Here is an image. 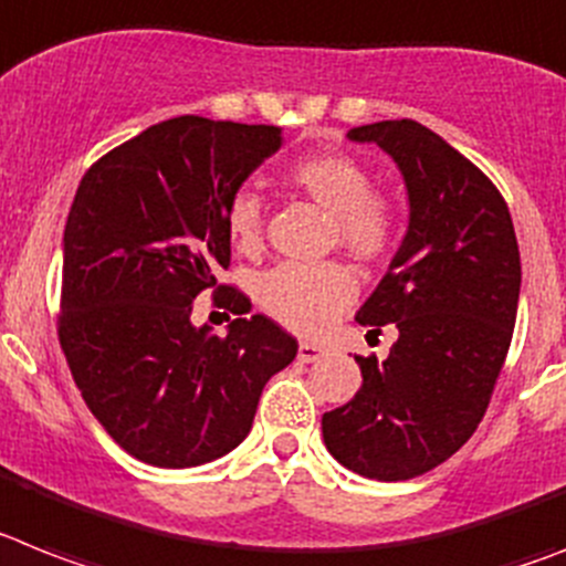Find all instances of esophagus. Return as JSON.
<instances>
[{
    "instance_id": "obj_1",
    "label": "esophagus",
    "mask_w": 566,
    "mask_h": 566,
    "mask_svg": "<svg viewBox=\"0 0 566 566\" xmlns=\"http://www.w3.org/2000/svg\"><path fill=\"white\" fill-rule=\"evenodd\" d=\"M321 355L323 346H317V343H301V349H297V357L303 364H315V360H321Z\"/></svg>"
}]
</instances>
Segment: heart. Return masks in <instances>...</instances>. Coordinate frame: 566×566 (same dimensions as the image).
Wrapping results in <instances>:
<instances>
[{
    "instance_id": "obj_1",
    "label": "heart",
    "mask_w": 566,
    "mask_h": 566,
    "mask_svg": "<svg viewBox=\"0 0 566 566\" xmlns=\"http://www.w3.org/2000/svg\"><path fill=\"white\" fill-rule=\"evenodd\" d=\"M286 182L332 214L329 243L343 245L366 265L384 263L400 243V214L384 191L371 188L369 168L352 154L329 151L297 159ZM263 202L254 191H237L226 206V231L234 249H263ZM355 297V277L343 263H280L258 283V301L269 317L301 335H321Z\"/></svg>"
}]
</instances>
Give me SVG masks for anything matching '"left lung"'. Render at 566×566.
Returning <instances> with one entry per match:
<instances>
[{
	"label": "left lung",
	"mask_w": 566,
	"mask_h": 566,
	"mask_svg": "<svg viewBox=\"0 0 566 566\" xmlns=\"http://www.w3.org/2000/svg\"><path fill=\"white\" fill-rule=\"evenodd\" d=\"M398 163L409 231L357 323H395L389 357L355 355L364 384L323 415L332 455L364 478L409 481L470 441L513 340L521 254L513 217L475 163L415 119L352 128Z\"/></svg>",
	"instance_id": "obj_1"
}]
</instances>
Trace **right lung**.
I'll list each match as a JSON object with an SVG mask.
<instances>
[{
    "label": "right lung",
    "instance_id": "obj_1",
    "mask_svg": "<svg viewBox=\"0 0 566 566\" xmlns=\"http://www.w3.org/2000/svg\"><path fill=\"white\" fill-rule=\"evenodd\" d=\"M280 148L277 125L174 117L85 171L65 223L60 346L82 398L137 461L200 467L249 434L265 380L297 340L265 315L229 335L195 326V301L251 303L217 283L229 269L226 206Z\"/></svg>",
    "mask_w": 566,
    "mask_h": 566
}]
</instances>
